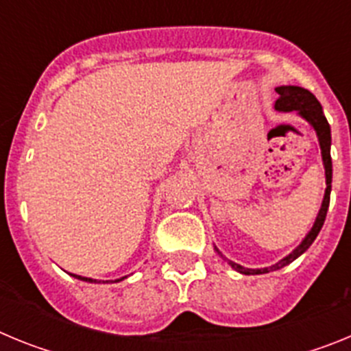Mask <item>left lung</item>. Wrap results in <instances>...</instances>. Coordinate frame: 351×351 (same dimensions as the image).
<instances>
[{
    "instance_id": "1",
    "label": "left lung",
    "mask_w": 351,
    "mask_h": 351,
    "mask_svg": "<svg viewBox=\"0 0 351 351\" xmlns=\"http://www.w3.org/2000/svg\"><path fill=\"white\" fill-rule=\"evenodd\" d=\"M276 93L280 95V98L276 100V110H281V112H291V110H297L299 116H302L304 119L308 121L309 125L315 128L316 135H318V142H320V149H322V160H324V167H325V181H327V188H325V197L324 202H322L320 213L316 216L315 225L309 230V234L304 237L302 243L295 247V250L291 251L290 255L285 256L283 260H280L278 263L271 265V267H263V269H247L243 267V265H239V263L232 262V260L225 258L221 255V251L216 247L218 251V255L221 256L223 260L228 262V265H232V269H235L241 274H265V272H272L278 271V269L285 267L288 263H291L295 258H299L302 255L304 251L308 250L309 246L313 244V241L316 239V235L320 234L322 226H324L325 216H327V209H328V202H330V188H332V160H330V126L327 123V117L324 116V110H322L320 101L316 100L315 95L308 89L299 88V86H280V88H276Z\"/></svg>"
}]
</instances>
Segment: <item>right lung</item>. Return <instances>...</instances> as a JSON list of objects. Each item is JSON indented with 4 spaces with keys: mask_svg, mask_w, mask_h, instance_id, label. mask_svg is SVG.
Masks as SVG:
<instances>
[{
    "mask_svg": "<svg viewBox=\"0 0 351 351\" xmlns=\"http://www.w3.org/2000/svg\"><path fill=\"white\" fill-rule=\"evenodd\" d=\"M71 276H73V278H77V280L89 281V283H96V280H91V278H82V276H77V274H71ZM121 280H125V278H121ZM121 280H116L114 283H117V281H121ZM104 283H105V281H104Z\"/></svg>",
    "mask_w": 351,
    "mask_h": 351,
    "instance_id": "obj_1",
    "label": "right lung"
}]
</instances>
